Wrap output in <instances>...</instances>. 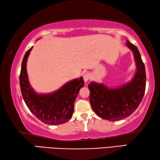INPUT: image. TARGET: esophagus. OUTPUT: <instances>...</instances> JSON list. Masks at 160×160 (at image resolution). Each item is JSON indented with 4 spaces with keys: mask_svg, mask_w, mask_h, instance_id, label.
<instances>
[{
    "mask_svg": "<svg viewBox=\"0 0 160 160\" xmlns=\"http://www.w3.org/2000/svg\"><path fill=\"white\" fill-rule=\"evenodd\" d=\"M90 73H88V72H87V73H85L83 75V79L85 80V82H88V81L90 80Z\"/></svg>",
    "mask_w": 160,
    "mask_h": 160,
    "instance_id": "1",
    "label": "esophagus"
}]
</instances>
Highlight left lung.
Listing matches in <instances>:
<instances>
[{
	"label": "left lung",
	"mask_w": 160,
	"mask_h": 160,
	"mask_svg": "<svg viewBox=\"0 0 160 160\" xmlns=\"http://www.w3.org/2000/svg\"><path fill=\"white\" fill-rule=\"evenodd\" d=\"M127 47L133 52L137 71L131 82L118 89H109L103 84L88 85L90 101L94 112L110 121L122 120L131 115L141 102L146 86L145 65L138 48L127 40Z\"/></svg>",
	"instance_id": "1"
}]
</instances>
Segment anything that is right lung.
Wrapping results in <instances>:
<instances>
[{
  "mask_svg": "<svg viewBox=\"0 0 160 160\" xmlns=\"http://www.w3.org/2000/svg\"><path fill=\"white\" fill-rule=\"evenodd\" d=\"M32 47L27 51L22 63L20 85L27 107L36 117L48 125H59L68 121L74 112V102L85 85L82 77L70 81L60 90L48 94H37L29 85L26 64Z\"/></svg>",
  "mask_w": 160,
  "mask_h": 160,
  "instance_id": "obj_1",
  "label": "right lung"
}]
</instances>
